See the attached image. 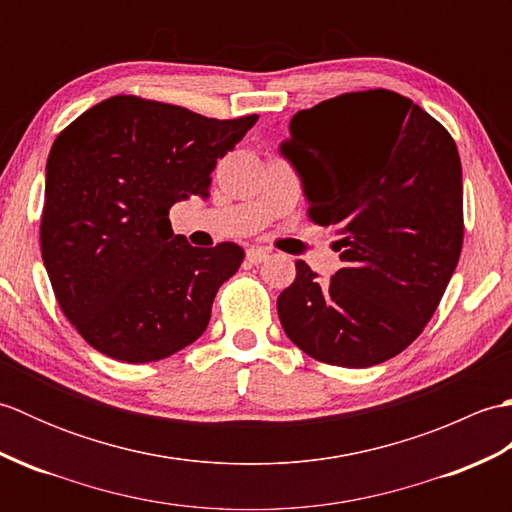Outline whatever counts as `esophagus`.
Here are the masks:
<instances>
[{"label": "esophagus", "instance_id": "1", "mask_svg": "<svg viewBox=\"0 0 512 512\" xmlns=\"http://www.w3.org/2000/svg\"><path fill=\"white\" fill-rule=\"evenodd\" d=\"M246 259H248L250 264H262V262H266V259H268V250L266 248H257V246L248 248L246 250Z\"/></svg>", "mask_w": 512, "mask_h": 512}]
</instances>
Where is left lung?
I'll return each instance as SVG.
<instances>
[{
	"label": "left lung",
	"instance_id": "obj_1",
	"mask_svg": "<svg viewBox=\"0 0 512 512\" xmlns=\"http://www.w3.org/2000/svg\"><path fill=\"white\" fill-rule=\"evenodd\" d=\"M308 217L336 226L328 281L299 262L277 299L288 339L314 361L372 367L418 339L464 242L458 147L436 118L391 90L347 92L288 123Z\"/></svg>",
	"mask_w": 512,
	"mask_h": 512
}]
</instances>
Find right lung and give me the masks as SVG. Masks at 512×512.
<instances>
[{
    "mask_svg": "<svg viewBox=\"0 0 512 512\" xmlns=\"http://www.w3.org/2000/svg\"><path fill=\"white\" fill-rule=\"evenodd\" d=\"M255 123L257 114L220 121L121 94L54 140L41 257L63 314L94 350L154 363L200 339L244 248H193L173 235L169 211L209 195L217 158Z\"/></svg>",
    "mask_w": 512,
    "mask_h": 512,
    "instance_id": "obj_1",
    "label": "right lung"
}]
</instances>
